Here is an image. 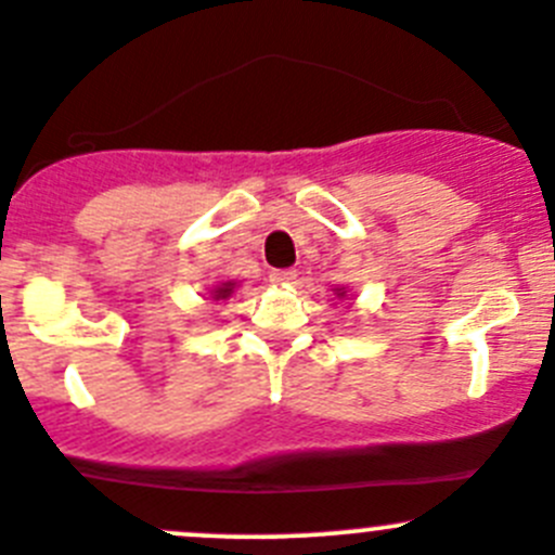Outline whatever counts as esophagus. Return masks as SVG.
<instances>
[{
  "instance_id": "obj_1",
  "label": "esophagus",
  "mask_w": 555,
  "mask_h": 555,
  "mask_svg": "<svg viewBox=\"0 0 555 555\" xmlns=\"http://www.w3.org/2000/svg\"><path fill=\"white\" fill-rule=\"evenodd\" d=\"M270 280L275 285H291L296 280V272L294 270H272Z\"/></svg>"
}]
</instances>
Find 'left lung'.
<instances>
[{"mask_svg":"<svg viewBox=\"0 0 555 555\" xmlns=\"http://www.w3.org/2000/svg\"><path fill=\"white\" fill-rule=\"evenodd\" d=\"M337 296H345V288H337Z\"/></svg>","mask_w":555,"mask_h":555,"instance_id":"8db88e82","label":"left lung"}]
</instances>
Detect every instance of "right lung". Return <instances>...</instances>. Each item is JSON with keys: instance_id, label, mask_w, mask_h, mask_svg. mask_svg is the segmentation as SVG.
Returning <instances> with one entry per match:
<instances>
[{"instance_id": "right-lung-1", "label": "right lung", "mask_w": 555, "mask_h": 555, "mask_svg": "<svg viewBox=\"0 0 555 555\" xmlns=\"http://www.w3.org/2000/svg\"><path fill=\"white\" fill-rule=\"evenodd\" d=\"M232 291H234V283L232 280H227V283H221V285H216V288L210 291L212 294V299H229V296H232Z\"/></svg>"}]
</instances>
